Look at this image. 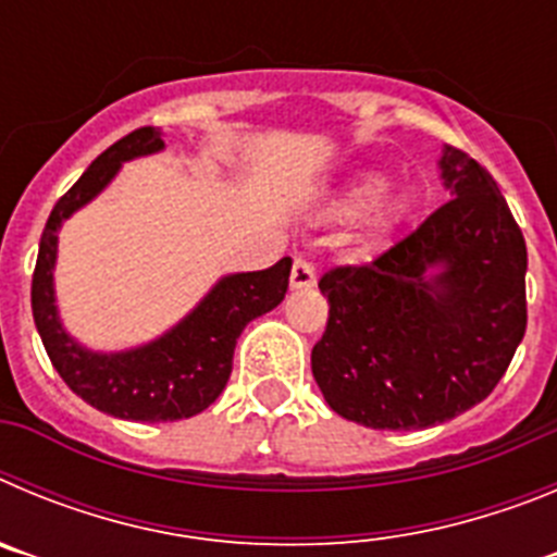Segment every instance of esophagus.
I'll use <instances>...</instances> for the list:
<instances>
[{"mask_svg": "<svg viewBox=\"0 0 557 557\" xmlns=\"http://www.w3.org/2000/svg\"><path fill=\"white\" fill-rule=\"evenodd\" d=\"M314 282H318V275H314V264L309 262V259H295L293 273H289V284H293L295 289H309V287H314Z\"/></svg>", "mask_w": 557, "mask_h": 557, "instance_id": "1", "label": "esophagus"}]
</instances>
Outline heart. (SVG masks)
Listing matches in <instances>:
<instances>
[{
  "instance_id": "b5f03b06",
  "label": "heart",
  "mask_w": 557,
  "mask_h": 557,
  "mask_svg": "<svg viewBox=\"0 0 557 557\" xmlns=\"http://www.w3.org/2000/svg\"><path fill=\"white\" fill-rule=\"evenodd\" d=\"M385 178H379V175H359L351 186H348L339 200L334 203V211H337L339 218L354 220V218H362L368 211L373 209L371 214V225L376 231L387 228L393 218H396V209L391 203H379V200L385 198Z\"/></svg>"
}]
</instances>
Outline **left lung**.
<instances>
[{
  "mask_svg": "<svg viewBox=\"0 0 557 557\" xmlns=\"http://www.w3.org/2000/svg\"><path fill=\"white\" fill-rule=\"evenodd\" d=\"M455 198L366 264L321 275L329 301L312 376L337 416L424 430L488 398L528 329V245L499 186L446 147ZM432 263L445 273L425 278Z\"/></svg>",
  "mask_w": 557,
  "mask_h": 557,
  "instance_id": "8db88e82",
  "label": "left lung"
}]
</instances>
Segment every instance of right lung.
<instances>
[{"mask_svg": "<svg viewBox=\"0 0 557 557\" xmlns=\"http://www.w3.org/2000/svg\"><path fill=\"white\" fill-rule=\"evenodd\" d=\"M161 147V131L147 125L100 152L49 214L33 270V318L55 371L83 401L127 421H178L203 412L228 382L236 337L284 301L293 270V259L284 256L268 270L228 275L184 323L136 351L91 354L66 337L52 295L58 228L116 175L122 161Z\"/></svg>", "mask_w": 557, "mask_h": 557, "instance_id": "right-lung-1", "label": "right lung"}]
</instances>
